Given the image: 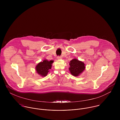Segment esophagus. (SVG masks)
I'll return each instance as SVG.
<instances>
[{"label": "esophagus", "instance_id": "obj_1", "mask_svg": "<svg viewBox=\"0 0 120 120\" xmlns=\"http://www.w3.org/2000/svg\"><path fill=\"white\" fill-rule=\"evenodd\" d=\"M62 57H61V56H58L57 57V59L58 60H61L62 59Z\"/></svg>", "mask_w": 120, "mask_h": 120}]
</instances>
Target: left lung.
<instances>
[{
    "mask_svg": "<svg viewBox=\"0 0 120 120\" xmlns=\"http://www.w3.org/2000/svg\"><path fill=\"white\" fill-rule=\"evenodd\" d=\"M70 68L69 69L71 75L74 76H78L86 68L85 64L82 61L78 60L77 59H73L70 61Z\"/></svg>",
    "mask_w": 120,
    "mask_h": 120,
    "instance_id": "obj_1",
    "label": "left lung"
}]
</instances>
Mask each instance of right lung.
Instances as JSON below:
<instances>
[{
  "label": "right lung",
  "instance_id": "1",
  "mask_svg": "<svg viewBox=\"0 0 120 120\" xmlns=\"http://www.w3.org/2000/svg\"><path fill=\"white\" fill-rule=\"evenodd\" d=\"M53 62V60L48 61L47 60H44L43 61L40 62L35 67L36 72L41 77L46 76L49 70L51 69L52 64Z\"/></svg>",
  "mask_w": 120,
  "mask_h": 120
}]
</instances>
